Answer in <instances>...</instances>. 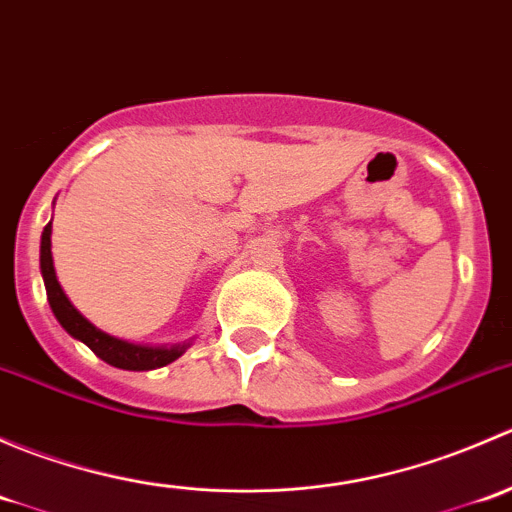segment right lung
Here are the masks:
<instances>
[{"mask_svg": "<svg viewBox=\"0 0 512 512\" xmlns=\"http://www.w3.org/2000/svg\"><path fill=\"white\" fill-rule=\"evenodd\" d=\"M39 265H41V277H44L46 287V299H49V307L54 312L56 322L66 329L74 339L84 342L86 347L94 352L98 359H103L106 364L116 366V369L126 371H151L160 369V366L170 364L178 356L185 354V349L190 347V342L173 344V347H151V344H133L126 339H118L106 334L103 329H98L96 324H91L79 309L71 304V299L66 297V292L61 289L59 280H56L54 270V257H51V223L41 232V250H39Z\"/></svg>", "mask_w": 512, "mask_h": 512, "instance_id": "obj_1", "label": "right lung"}]
</instances>
